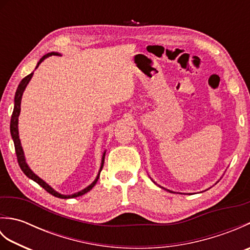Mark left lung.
Returning a JSON list of instances; mask_svg holds the SVG:
<instances>
[{
	"label": "left lung",
	"instance_id": "1",
	"mask_svg": "<svg viewBox=\"0 0 250 250\" xmlns=\"http://www.w3.org/2000/svg\"><path fill=\"white\" fill-rule=\"evenodd\" d=\"M167 191H169V190H167ZM169 192H172V191H169Z\"/></svg>",
	"mask_w": 250,
	"mask_h": 250
}]
</instances>
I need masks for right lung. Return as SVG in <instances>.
<instances>
[{"label":"right lung","instance_id":"right-lung-1","mask_svg":"<svg viewBox=\"0 0 250 250\" xmlns=\"http://www.w3.org/2000/svg\"><path fill=\"white\" fill-rule=\"evenodd\" d=\"M52 55H58L57 52H49V54L45 55L42 59L37 62V65L35 68L39 67V65L41 64L42 62H43L46 58H48ZM32 76H33V73L29 74L28 76H25L22 81L20 82L19 86L17 88V90H16V94H15V105H14V111H13V115H12V119H10V134H12V137H13V141H14V145H15V150H16V155H17V160H18V163H19V167L20 168L22 169V172L28 176L29 178H31L32 180H34L35 183L39 184L41 187H43L47 192H49L50 194L57 196V198H60V199H70V198H77V196H81L84 193H87L88 191L91 190L94 185L97 184L98 179L100 177V173L101 171H102V167H103V164H104V159H105V152L103 153V157H102V163H101V167H100V171H99V174L97 178L94 179V182L89 185L87 188H84L83 190L79 191V192H76L74 194H70V195H64V194H61L59 192H57V191L55 189H52L50 186L45 183L43 179L40 178L37 175L32 171V169L29 167L28 164H26L25 162V158H24V153H23V149H22V146H21V143H20V139H19V132H18V117L20 115V104H21V98H22V94H23V91L24 89L26 87V84L29 83V82L31 81Z\"/></svg>","mask_w":250,"mask_h":250}]
</instances>
